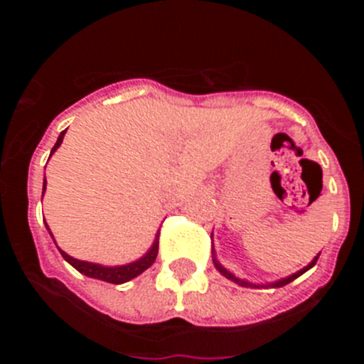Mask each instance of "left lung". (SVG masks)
Wrapping results in <instances>:
<instances>
[{"mask_svg": "<svg viewBox=\"0 0 364 364\" xmlns=\"http://www.w3.org/2000/svg\"><path fill=\"white\" fill-rule=\"evenodd\" d=\"M317 259H319V255L315 257V259L311 260V262H310V264L306 266V268L299 269L297 273H294V275H290V277L281 279V281H275V282H268V284H253V282L242 281V279L235 277V275H233V273H231V272H228V269L224 268V266H222L220 262H218L217 259H215V252H213V264H215V268H217L218 272H220L222 275H224V277H226V279H230V281L237 282V284H240V286H246V288H247V286H250V288H281V286H286V284H288V282L295 281V279H297L299 275H302V273H304V272H308V269H310V268H314V266H315V262H317Z\"/></svg>", "mask_w": 364, "mask_h": 364, "instance_id": "8db88e82", "label": "left lung"}]
</instances>
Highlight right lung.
I'll return each mask as SVG.
<instances>
[{
  "label": "right lung",
  "mask_w": 364,
  "mask_h": 364,
  "mask_svg": "<svg viewBox=\"0 0 364 364\" xmlns=\"http://www.w3.org/2000/svg\"><path fill=\"white\" fill-rule=\"evenodd\" d=\"M65 133L67 131H62V133H60V136H58L50 154H53L58 147L62 146ZM45 184H47V180H43V193H45ZM47 230H49V226H47ZM50 237H53V233H50ZM159 237L160 233H156L153 246L149 247V252H147L142 259H138L134 260V262H129V264H124V266H102V264H95V262H85V260H78V259H74V257L67 255V253L63 252V250H60V247H58V250H60L62 257L69 262L70 266H74V268L78 269L80 273H83V275H87V277L100 279V281L111 282V284H124V282L138 277L140 273H144L151 264H153L156 255H159Z\"/></svg>",
  "instance_id": "right-lung-1"
}]
</instances>
